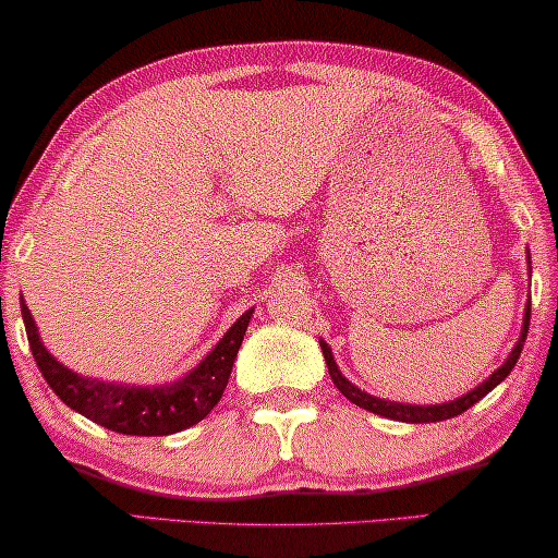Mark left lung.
I'll list each match as a JSON object with an SVG mask.
<instances>
[{"mask_svg": "<svg viewBox=\"0 0 558 558\" xmlns=\"http://www.w3.org/2000/svg\"><path fill=\"white\" fill-rule=\"evenodd\" d=\"M529 320H531V303L526 305V315H523V328H521V338L517 340V345H513V351L506 363L498 368L494 376H488V380H484L476 390H471V393H465L463 398H456L451 403H438V405H405V403H393V401H384V398H373L368 393H363L361 388H355L351 380H345L340 376L336 361H332V353L330 348L323 343L320 340V351H323V359L328 363V373L332 378V384L336 388L343 393L348 401L361 405V409L371 411V413H378V415H386V418H393V421H405V423H436V421H446V418H453V415H461L463 411H469L473 403H478L481 398H484L488 390H494L501 380L509 376L513 365H517L519 355L523 351V343H526V332H529Z\"/></svg>", "mask_w": 558, "mask_h": 558, "instance_id": "1", "label": "left lung"}]
</instances>
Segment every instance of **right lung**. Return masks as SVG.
I'll return each instance as SVG.
<instances>
[{
  "label": "right lung",
  "mask_w": 558,
  "mask_h": 558,
  "mask_svg": "<svg viewBox=\"0 0 558 558\" xmlns=\"http://www.w3.org/2000/svg\"><path fill=\"white\" fill-rule=\"evenodd\" d=\"M251 315L253 311L240 315L220 343L213 348V353L190 376L170 386L137 388L82 378L57 363L41 345L35 320H32L27 305L22 303L32 355H35L39 373L49 388L72 411L124 436H170L203 421L218 405L222 390L228 386L232 363H235L238 348L243 345Z\"/></svg>",
  "instance_id": "right-lung-1"
}]
</instances>
